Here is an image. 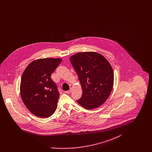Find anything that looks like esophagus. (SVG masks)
<instances>
[{"label": "esophagus", "mask_w": 152, "mask_h": 152, "mask_svg": "<svg viewBox=\"0 0 152 152\" xmlns=\"http://www.w3.org/2000/svg\"><path fill=\"white\" fill-rule=\"evenodd\" d=\"M71 92H72V89L71 88L69 90H68L67 91H65V92L66 94H69L71 93Z\"/></svg>", "instance_id": "34e87169"}]
</instances>
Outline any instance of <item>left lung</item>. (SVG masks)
I'll return each mask as SVG.
<instances>
[{
    "instance_id": "8db88e82",
    "label": "left lung",
    "mask_w": 152,
    "mask_h": 152,
    "mask_svg": "<svg viewBox=\"0 0 152 152\" xmlns=\"http://www.w3.org/2000/svg\"><path fill=\"white\" fill-rule=\"evenodd\" d=\"M70 61L83 90L77 102L87 109L99 107L107 100L113 88L112 66L106 58L95 52H79L72 55Z\"/></svg>"
}]
</instances>
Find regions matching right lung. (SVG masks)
<instances>
[{
  "label": "right lung",
  "mask_w": 152,
  "mask_h": 152,
  "mask_svg": "<svg viewBox=\"0 0 152 152\" xmlns=\"http://www.w3.org/2000/svg\"><path fill=\"white\" fill-rule=\"evenodd\" d=\"M61 61L58 58L35 60L22 75L20 87L22 100L35 116L49 117L57 108L60 94L51 76Z\"/></svg>",
  "instance_id": "obj_1"
}]
</instances>
